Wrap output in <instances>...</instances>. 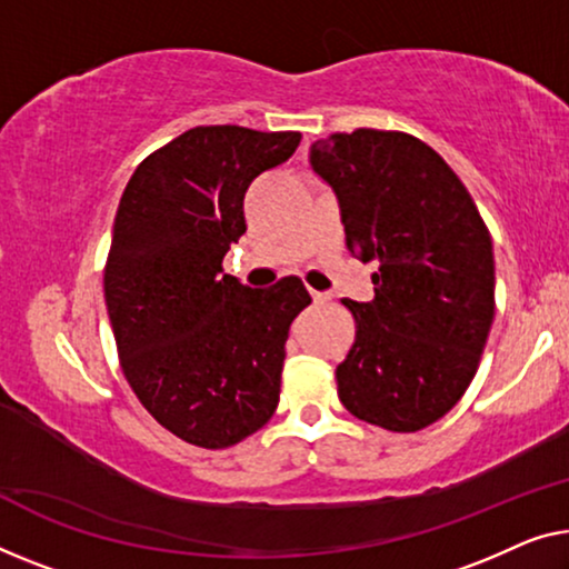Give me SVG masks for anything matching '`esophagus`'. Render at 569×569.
Here are the masks:
<instances>
[{
	"label": "esophagus",
	"instance_id": "1",
	"mask_svg": "<svg viewBox=\"0 0 569 569\" xmlns=\"http://www.w3.org/2000/svg\"><path fill=\"white\" fill-rule=\"evenodd\" d=\"M311 299L317 301V303H325V301H329V296L327 293H319V291H311Z\"/></svg>",
	"mask_w": 569,
	"mask_h": 569
}]
</instances>
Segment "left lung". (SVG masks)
<instances>
[{
    "label": "left lung",
    "instance_id": "obj_1",
    "mask_svg": "<svg viewBox=\"0 0 569 569\" xmlns=\"http://www.w3.org/2000/svg\"><path fill=\"white\" fill-rule=\"evenodd\" d=\"M332 186L345 242L376 260V299H342L355 345L337 366L339 401L388 431H419L468 391L496 313L493 242L465 183L406 132H335L311 146Z\"/></svg>",
    "mask_w": 569,
    "mask_h": 569
}]
</instances>
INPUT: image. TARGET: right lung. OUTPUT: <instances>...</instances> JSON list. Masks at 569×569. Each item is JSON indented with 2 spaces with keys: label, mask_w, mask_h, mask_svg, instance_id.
Returning <instances> with one entry per match:
<instances>
[{
  "label": "right lung",
  "mask_w": 569,
  "mask_h": 569,
  "mask_svg": "<svg viewBox=\"0 0 569 569\" xmlns=\"http://www.w3.org/2000/svg\"><path fill=\"white\" fill-rule=\"evenodd\" d=\"M301 132L209 124L142 160L120 199L104 299L127 383L160 427L224 449L273 417L288 327L311 296L296 276L248 288L222 260L244 234V191Z\"/></svg>",
  "instance_id": "add662e5"
}]
</instances>
